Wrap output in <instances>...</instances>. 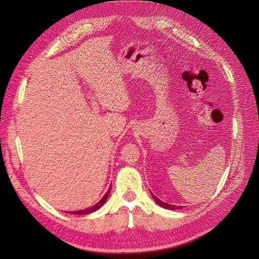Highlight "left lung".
<instances>
[{"mask_svg":"<svg viewBox=\"0 0 259 259\" xmlns=\"http://www.w3.org/2000/svg\"><path fill=\"white\" fill-rule=\"evenodd\" d=\"M151 195H152V194H151ZM152 197H153V199H155V201L158 203L159 206H161V207L166 208V209H170V210H176V209H180V208H181V206L169 205V203H166V202H163V201H161V200H159L158 198H157L155 195H152Z\"/></svg>","mask_w":259,"mask_h":259,"instance_id":"obj_1","label":"left lung"}]
</instances>
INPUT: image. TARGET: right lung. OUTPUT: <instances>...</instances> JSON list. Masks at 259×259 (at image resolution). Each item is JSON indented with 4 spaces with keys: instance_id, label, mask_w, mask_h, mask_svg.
Listing matches in <instances>:
<instances>
[{
    "instance_id": "obj_1",
    "label": "right lung",
    "mask_w": 259,
    "mask_h": 259,
    "mask_svg": "<svg viewBox=\"0 0 259 259\" xmlns=\"http://www.w3.org/2000/svg\"><path fill=\"white\" fill-rule=\"evenodd\" d=\"M110 188H111V186H110ZM110 188H109V190L107 191V194L104 195L103 197H102V199L99 201L98 203H96L95 206H92V207H90V208H87V209H84V210H78V211H72V213H75V214H87V213H90V212H93V211H96V210H98L99 208H100L101 206H103V203L106 202V200H107V198H108V196H109V192H110Z\"/></svg>"
}]
</instances>
